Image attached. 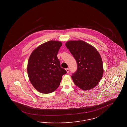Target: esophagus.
<instances>
[{
    "label": "esophagus",
    "instance_id": "obj_1",
    "mask_svg": "<svg viewBox=\"0 0 127 127\" xmlns=\"http://www.w3.org/2000/svg\"><path fill=\"white\" fill-rule=\"evenodd\" d=\"M65 70H66V71L67 72V73H68L69 72V69H68V68L66 69H65Z\"/></svg>",
    "mask_w": 127,
    "mask_h": 127
}]
</instances>
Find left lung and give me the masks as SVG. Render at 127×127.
I'll return each instance as SVG.
<instances>
[{
  "label": "left lung",
  "instance_id": "obj_1",
  "mask_svg": "<svg viewBox=\"0 0 127 127\" xmlns=\"http://www.w3.org/2000/svg\"><path fill=\"white\" fill-rule=\"evenodd\" d=\"M65 46L77 63V70L71 76L74 84L85 91L95 87L104 72L103 62L98 51L82 40L68 41Z\"/></svg>",
  "mask_w": 127,
  "mask_h": 127
}]
</instances>
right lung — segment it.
I'll list each match as a JSON object with an SVG mask.
<instances>
[{"mask_svg":"<svg viewBox=\"0 0 127 127\" xmlns=\"http://www.w3.org/2000/svg\"><path fill=\"white\" fill-rule=\"evenodd\" d=\"M62 43L51 40L41 44L32 52L27 64L29 80L37 91L50 94L60 85L62 75L66 73L61 67L57 57Z\"/></svg>","mask_w":127,"mask_h":127,"instance_id":"add662e5","label":"right lung"}]
</instances>
